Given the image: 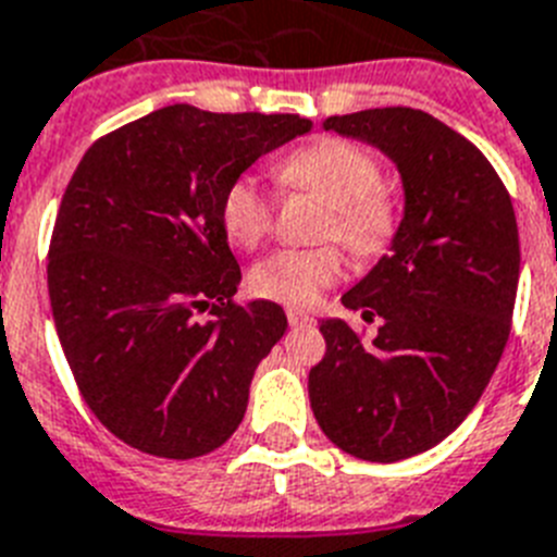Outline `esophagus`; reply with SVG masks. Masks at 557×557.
<instances>
[{"mask_svg": "<svg viewBox=\"0 0 557 557\" xmlns=\"http://www.w3.org/2000/svg\"><path fill=\"white\" fill-rule=\"evenodd\" d=\"M286 317H288V325H294V329H297V325H311V322H314V317L308 314V311H302V308H286Z\"/></svg>", "mask_w": 557, "mask_h": 557, "instance_id": "esophagus-1", "label": "esophagus"}]
</instances>
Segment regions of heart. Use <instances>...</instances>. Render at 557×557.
Listing matches in <instances>:
<instances>
[{"instance_id": "b5f03b06", "label": "heart", "mask_w": 557, "mask_h": 557, "mask_svg": "<svg viewBox=\"0 0 557 557\" xmlns=\"http://www.w3.org/2000/svg\"><path fill=\"white\" fill-rule=\"evenodd\" d=\"M288 191H311L329 203L322 237L343 240L357 255H376L391 243L399 223L394 198L382 189V166L366 147L348 141H320L297 149L274 170ZM221 221L228 240L255 249L274 223V198L255 177H237L223 191ZM343 255L334 246L277 249L257 260L249 286L257 297L308 306L322 288L343 277Z\"/></svg>"}]
</instances>
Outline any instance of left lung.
<instances>
[{
	"instance_id": "8db88e82",
	"label": "left lung",
	"mask_w": 557,
	"mask_h": 557,
	"mask_svg": "<svg viewBox=\"0 0 557 557\" xmlns=\"http://www.w3.org/2000/svg\"><path fill=\"white\" fill-rule=\"evenodd\" d=\"M322 127L385 152L405 189L391 255L343 294L362 320L380 317V334L362 343L345 320H322L325 357L308 373L322 433L391 465L450 436L502 359L521 269L516 212L487 158L428 112L382 107Z\"/></svg>"
}]
</instances>
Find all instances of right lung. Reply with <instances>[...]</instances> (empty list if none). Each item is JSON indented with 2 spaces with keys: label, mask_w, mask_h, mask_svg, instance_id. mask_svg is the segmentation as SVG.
Returning <instances> with one entry per match:
<instances>
[{
  "label": "right lung",
  "mask_w": 557,
  "mask_h": 557,
  "mask_svg": "<svg viewBox=\"0 0 557 557\" xmlns=\"http://www.w3.org/2000/svg\"><path fill=\"white\" fill-rule=\"evenodd\" d=\"M311 127L161 107L98 138L70 177L48 255L55 334L84 401L135 450L198 459L243 422L255 368L288 320L277 302L232 300L240 265L221 200Z\"/></svg>",
  "instance_id": "obj_1"
}]
</instances>
